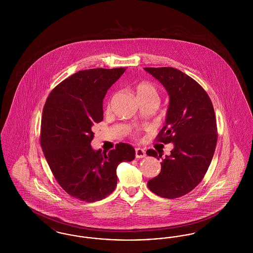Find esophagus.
Here are the masks:
<instances>
[{"label":"esophagus","instance_id":"1","mask_svg":"<svg viewBox=\"0 0 253 253\" xmlns=\"http://www.w3.org/2000/svg\"><path fill=\"white\" fill-rule=\"evenodd\" d=\"M146 157V152L143 149L140 148H135V157L136 158H143Z\"/></svg>","mask_w":253,"mask_h":253}]
</instances>
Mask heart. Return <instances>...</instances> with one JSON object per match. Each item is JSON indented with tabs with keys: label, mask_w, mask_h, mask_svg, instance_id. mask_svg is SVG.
<instances>
[{
	"label": "heart",
	"mask_w": 253,
	"mask_h": 253,
	"mask_svg": "<svg viewBox=\"0 0 253 253\" xmlns=\"http://www.w3.org/2000/svg\"><path fill=\"white\" fill-rule=\"evenodd\" d=\"M134 94L139 102L144 101H153L158 103L159 94L157 86L149 82H141L134 86Z\"/></svg>",
	"instance_id": "obj_1"
}]
</instances>
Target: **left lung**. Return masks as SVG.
<instances>
[{
	"mask_svg": "<svg viewBox=\"0 0 253 253\" xmlns=\"http://www.w3.org/2000/svg\"><path fill=\"white\" fill-rule=\"evenodd\" d=\"M169 96L166 124L157 141L173 143L161 163L160 173L148 181V188L164 198H178L193 191L204 178L216 147L217 125L212 102L203 87L172 67H145ZM147 155L161 158L157 151Z\"/></svg>",
	"mask_w": 253,
	"mask_h": 253,
	"instance_id": "obj_1",
	"label": "left lung"
}]
</instances>
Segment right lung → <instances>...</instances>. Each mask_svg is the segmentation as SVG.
<instances>
[{"instance_id":"add662e5","label":"right lung","mask_w":253,"mask_h":253,"mask_svg":"<svg viewBox=\"0 0 253 253\" xmlns=\"http://www.w3.org/2000/svg\"><path fill=\"white\" fill-rule=\"evenodd\" d=\"M124 67L82 70L49 94L42 110L41 146L60 187L85 202L101 200L117 186V167L135 157L131 145L119 143L108 153L94 151L92 126L103 121L102 99Z\"/></svg>"}]
</instances>
